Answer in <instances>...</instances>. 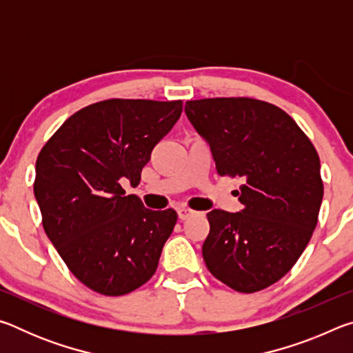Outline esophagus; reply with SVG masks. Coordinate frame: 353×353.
Segmentation results:
<instances>
[{
	"mask_svg": "<svg viewBox=\"0 0 353 353\" xmlns=\"http://www.w3.org/2000/svg\"><path fill=\"white\" fill-rule=\"evenodd\" d=\"M196 212H193V210H190V208H179L177 210V214H179V219H182V221H185V219H188L190 216H193Z\"/></svg>",
	"mask_w": 353,
	"mask_h": 353,
	"instance_id": "1",
	"label": "esophagus"
}]
</instances>
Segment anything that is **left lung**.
<instances>
[{
    "label": "left lung",
    "instance_id": "obj_1",
    "mask_svg": "<svg viewBox=\"0 0 353 353\" xmlns=\"http://www.w3.org/2000/svg\"><path fill=\"white\" fill-rule=\"evenodd\" d=\"M221 176L241 177L236 213H207L202 256L214 277L240 292L276 283L307 248L324 196L321 162L294 119L270 103L213 98L185 103Z\"/></svg>",
    "mask_w": 353,
    "mask_h": 353
}]
</instances>
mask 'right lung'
<instances>
[{
    "instance_id": "right-lung-1",
    "label": "right lung",
    "mask_w": 353,
    "mask_h": 353,
    "mask_svg": "<svg viewBox=\"0 0 353 353\" xmlns=\"http://www.w3.org/2000/svg\"><path fill=\"white\" fill-rule=\"evenodd\" d=\"M182 101L107 99L71 115L35 163L43 229L70 271L104 296H123L154 276L177 213L149 210L121 183H140L154 146Z\"/></svg>"
}]
</instances>
